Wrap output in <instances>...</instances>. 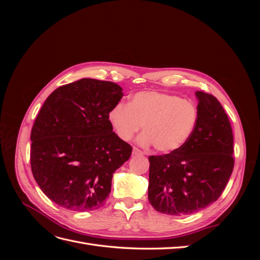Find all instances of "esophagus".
<instances>
[{
	"label": "esophagus",
	"instance_id": "34e87169",
	"mask_svg": "<svg viewBox=\"0 0 260 260\" xmlns=\"http://www.w3.org/2000/svg\"><path fill=\"white\" fill-rule=\"evenodd\" d=\"M132 154L136 155V156H142V155H144V153H143L142 151H140V149H139L138 147H133Z\"/></svg>",
	"mask_w": 260,
	"mask_h": 260
}]
</instances>
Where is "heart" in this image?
Instances as JSON below:
<instances>
[{
	"mask_svg": "<svg viewBox=\"0 0 260 260\" xmlns=\"http://www.w3.org/2000/svg\"><path fill=\"white\" fill-rule=\"evenodd\" d=\"M108 120L122 141H130L143 125L141 143L153 144L160 153H171L192 137L199 121V109L193 102L177 95L142 91L136 93L128 105H115L108 113Z\"/></svg>",
	"mask_w": 260,
	"mask_h": 260,
	"instance_id": "heart-1",
	"label": "heart"
}]
</instances>
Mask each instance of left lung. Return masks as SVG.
<instances>
[{
	"mask_svg": "<svg viewBox=\"0 0 260 260\" xmlns=\"http://www.w3.org/2000/svg\"><path fill=\"white\" fill-rule=\"evenodd\" d=\"M199 121L190 140L169 154L149 156L148 201L159 212L192 215L216 202L234 167L229 118L211 94L198 91Z\"/></svg>",
	"mask_w": 260,
	"mask_h": 260,
	"instance_id": "obj_1",
	"label": "left lung"
}]
</instances>
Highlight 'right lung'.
I'll list each match as a JSON object with an SVG mask.
<instances>
[{
  "label": "right lung",
  "mask_w": 260,
  "mask_h": 260,
  "mask_svg": "<svg viewBox=\"0 0 260 260\" xmlns=\"http://www.w3.org/2000/svg\"><path fill=\"white\" fill-rule=\"evenodd\" d=\"M122 95L114 82L84 78L45 100L31 130L30 165L38 185L58 206L89 211L105 204L113 174L132 153L108 120Z\"/></svg>",
  "instance_id": "add662e5"
}]
</instances>
